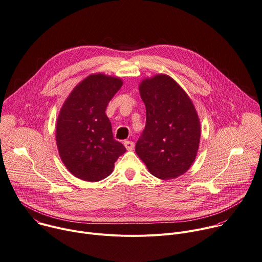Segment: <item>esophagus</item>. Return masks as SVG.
Listing matches in <instances>:
<instances>
[{"instance_id": "1", "label": "esophagus", "mask_w": 262, "mask_h": 262, "mask_svg": "<svg viewBox=\"0 0 262 262\" xmlns=\"http://www.w3.org/2000/svg\"><path fill=\"white\" fill-rule=\"evenodd\" d=\"M123 144L127 150H133L135 147V143L133 141H124Z\"/></svg>"}]
</instances>
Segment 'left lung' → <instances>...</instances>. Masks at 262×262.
Listing matches in <instances>:
<instances>
[{"label":"left lung","instance_id":"1","mask_svg":"<svg viewBox=\"0 0 262 262\" xmlns=\"http://www.w3.org/2000/svg\"><path fill=\"white\" fill-rule=\"evenodd\" d=\"M140 95L146 125L136 152L153 176L177 178L191 166L199 149L201 125L195 108L179 84L162 74L145 79Z\"/></svg>","mask_w":262,"mask_h":262}]
</instances>
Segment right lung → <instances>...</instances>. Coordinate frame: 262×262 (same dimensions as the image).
<instances>
[{"mask_svg": "<svg viewBox=\"0 0 262 262\" xmlns=\"http://www.w3.org/2000/svg\"><path fill=\"white\" fill-rule=\"evenodd\" d=\"M122 81L91 75L77 85L57 118L56 144L67 168L77 178L97 182L108 177L126 149L113 138L106 108Z\"/></svg>", "mask_w": 262, "mask_h": 262, "instance_id": "obj_1", "label": "right lung"}]
</instances>
